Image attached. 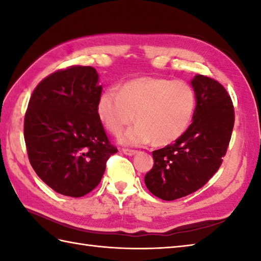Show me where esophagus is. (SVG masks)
Listing matches in <instances>:
<instances>
[{"instance_id":"obj_1","label":"esophagus","mask_w":261,"mask_h":261,"mask_svg":"<svg viewBox=\"0 0 261 261\" xmlns=\"http://www.w3.org/2000/svg\"><path fill=\"white\" fill-rule=\"evenodd\" d=\"M122 152H123L124 154H126V156H134V154L137 153V150H132V149L123 148V149H122Z\"/></svg>"}]
</instances>
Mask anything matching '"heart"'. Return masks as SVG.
<instances>
[{
	"mask_svg": "<svg viewBox=\"0 0 261 261\" xmlns=\"http://www.w3.org/2000/svg\"><path fill=\"white\" fill-rule=\"evenodd\" d=\"M195 107V92L186 82L146 76L126 81L118 90L103 91L97 114L111 134L119 136L136 113L138 123L127 129L120 142L141 146L152 141L166 146L185 134Z\"/></svg>",
	"mask_w": 261,
	"mask_h": 261,
	"instance_id": "1",
	"label": "heart"
}]
</instances>
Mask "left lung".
Here are the masks:
<instances>
[{"label": "left lung", "mask_w": 261, "mask_h": 261, "mask_svg": "<svg viewBox=\"0 0 261 261\" xmlns=\"http://www.w3.org/2000/svg\"><path fill=\"white\" fill-rule=\"evenodd\" d=\"M196 95L193 122L175 143L152 151L145 182L154 196L174 201L211 179L223 162L234 125V108L222 84L208 76L192 81Z\"/></svg>", "instance_id": "left-lung-1"}]
</instances>
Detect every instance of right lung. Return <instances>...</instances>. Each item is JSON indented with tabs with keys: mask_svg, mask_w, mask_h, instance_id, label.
<instances>
[{
	"mask_svg": "<svg viewBox=\"0 0 261 261\" xmlns=\"http://www.w3.org/2000/svg\"><path fill=\"white\" fill-rule=\"evenodd\" d=\"M102 94L91 66H70L43 79L24 116V141L32 168L55 192L81 197L101 181L118 152L97 114Z\"/></svg>",
	"mask_w": 261,
	"mask_h": 261,
	"instance_id": "1",
	"label": "right lung"
}]
</instances>
